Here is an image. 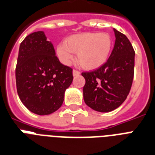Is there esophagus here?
<instances>
[{"label":"esophagus","mask_w":155,"mask_h":155,"mask_svg":"<svg viewBox=\"0 0 155 155\" xmlns=\"http://www.w3.org/2000/svg\"><path fill=\"white\" fill-rule=\"evenodd\" d=\"M80 74V72L78 70H75V69H74L73 70V75L74 76H76V75H79Z\"/></svg>","instance_id":"obj_1"}]
</instances>
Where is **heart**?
Listing matches in <instances>:
<instances>
[{
	"instance_id": "obj_1",
	"label": "heart",
	"mask_w": 155,
	"mask_h": 155,
	"mask_svg": "<svg viewBox=\"0 0 155 155\" xmlns=\"http://www.w3.org/2000/svg\"><path fill=\"white\" fill-rule=\"evenodd\" d=\"M112 38L107 32H82L68 36L57 46V55L64 64H69L77 53V60L84 68L96 69L108 60Z\"/></svg>"
}]
</instances>
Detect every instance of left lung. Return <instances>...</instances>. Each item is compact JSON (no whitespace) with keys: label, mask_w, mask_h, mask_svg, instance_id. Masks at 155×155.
<instances>
[{"label":"left lung","mask_w":155,"mask_h":155,"mask_svg":"<svg viewBox=\"0 0 155 155\" xmlns=\"http://www.w3.org/2000/svg\"><path fill=\"white\" fill-rule=\"evenodd\" d=\"M114 48L104 65L84 71L85 104L99 112H109L119 107L127 97L134 79V50L122 32L114 28Z\"/></svg>","instance_id":"8db88e82"}]
</instances>
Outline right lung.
Returning a JSON list of instances; mask_svg holds the SVG:
<instances>
[{"mask_svg":"<svg viewBox=\"0 0 155 155\" xmlns=\"http://www.w3.org/2000/svg\"><path fill=\"white\" fill-rule=\"evenodd\" d=\"M73 80L72 68L60 62L42 31L29 34L19 48L16 67L19 98L32 112L46 115L61 107Z\"/></svg>","mask_w":155,"mask_h":155,"instance_id":"add662e5","label":"right lung"}]
</instances>
